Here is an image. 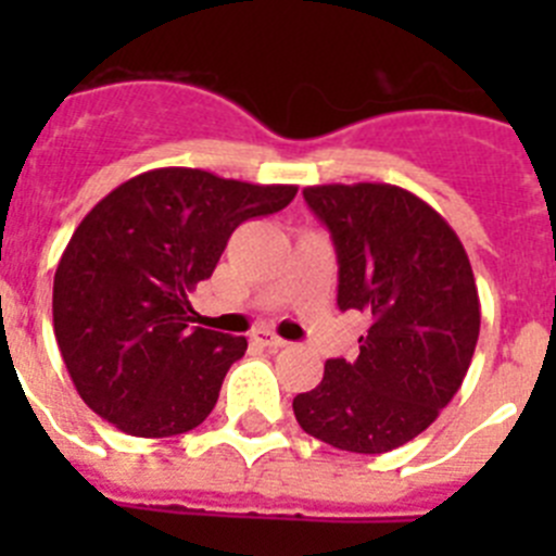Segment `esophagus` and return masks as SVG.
I'll return each mask as SVG.
<instances>
[{
	"instance_id": "34e87169",
	"label": "esophagus",
	"mask_w": 556,
	"mask_h": 556,
	"mask_svg": "<svg viewBox=\"0 0 556 556\" xmlns=\"http://www.w3.org/2000/svg\"><path fill=\"white\" fill-rule=\"evenodd\" d=\"M253 339L258 342V345L269 348V351H278V348L287 345V339H281L278 333H273V331H255Z\"/></svg>"
}]
</instances>
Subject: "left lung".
I'll list each match as a JSON object with an SVG mask.
<instances>
[{
	"instance_id": "8db88e82",
	"label": "left lung",
	"mask_w": 556,
	"mask_h": 556,
	"mask_svg": "<svg viewBox=\"0 0 556 556\" xmlns=\"http://www.w3.org/2000/svg\"><path fill=\"white\" fill-rule=\"evenodd\" d=\"M331 230L337 303L370 323L353 362L292 401L306 434L351 454H387L429 429L462 387L479 339L470 258L426 200L390 184L303 189Z\"/></svg>"
}]
</instances>
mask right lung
<instances>
[{"instance_id":"1","label":"right lung","mask_w":556,"mask_h":556,"mask_svg":"<svg viewBox=\"0 0 556 556\" xmlns=\"http://www.w3.org/2000/svg\"><path fill=\"white\" fill-rule=\"evenodd\" d=\"M294 194L298 186L164 166L88 211L55 269L52 323L68 376L102 420L132 437H175L211 415L248 339L191 326L189 292L239 225Z\"/></svg>"}]
</instances>
